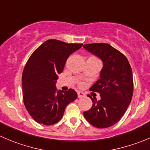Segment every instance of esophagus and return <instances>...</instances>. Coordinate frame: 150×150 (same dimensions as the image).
I'll return each mask as SVG.
<instances>
[{
    "instance_id": "esophagus-1",
    "label": "esophagus",
    "mask_w": 150,
    "mask_h": 150,
    "mask_svg": "<svg viewBox=\"0 0 150 150\" xmlns=\"http://www.w3.org/2000/svg\"><path fill=\"white\" fill-rule=\"evenodd\" d=\"M77 96H78V97H79V98L83 97L84 96H85V93H82V92H79V91H78Z\"/></svg>"
}]
</instances>
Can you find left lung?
<instances>
[{"instance_id":"1","label":"left lung","mask_w":150,"mask_h":150,"mask_svg":"<svg viewBox=\"0 0 150 150\" xmlns=\"http://www.w3.org/2000/svg\"><path fill=\"white\" fill-rule=\"evenodd\" d=\"M84 48L101 58L104 66L100 79L90 91L100 94L101 99L89 96L92 108L84 112L85 119L97 128H107L119 122L131 102L133 93L132 68L126 57L108 43L85 44Z\"/></svg>"}]
</instances>
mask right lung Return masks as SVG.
<instances>
[{
    "label": "right lung",
    "instance_id": "add662e5",
    "mask_svg": "<svg viewBox=\"0 0 150 150\" xmlns=\"http://www.w3.org/2000/svg\"><path fill=\"white\" fill-rule=\"evenodd\" d=\"M82 45L48 40L28 58L22 74L23 98L27 111L38 123H57L67 105L77 98L74 90L58 91L55 84L68 57Z\"/></svg>",
    "mask_w": 150,
    "mask_h": 150
}]
</instances>
